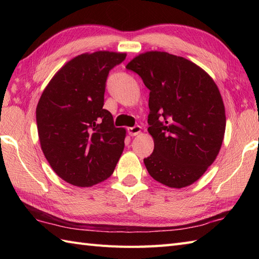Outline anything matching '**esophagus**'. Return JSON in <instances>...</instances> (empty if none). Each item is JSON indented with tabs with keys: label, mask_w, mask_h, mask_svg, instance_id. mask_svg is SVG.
<instances>
[{
	"label": "esophagus",
	"mask_w": 259,
	"mask_h": 259,
	"mask_svg": "<svg viewBox=\"0 0 259 259\" xmlns=\"http://www.w3.org/2000/svg\"><path fill=\"white\" fill-rule=\"evenodd\" d=\"M140 131H141V126L140 125H135V126H130V128H128V134L131 137H134V136H137L138 134H140Z\"/></svg>",
	"instance_id": "1"
}]
</instances>
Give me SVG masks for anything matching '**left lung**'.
Segmentation results:
<instances>
[{
    "instance_id": "obj_1",
    "label": "left lung",
    "mask_w": 259,
    "mask_h": 259,
    "mask_svg": "<svg viewBox=\"0 0 259 259\" xmlns=\"http://www.w3.org/2000/svg\"><path fill=\"white\" fill-rule=\"evenodd\" d=\"M126 69L150 91L148 131L155 148L144 159L148 172L171 188L194 184L216 159L226 129L216 83L195 63L167 52L142 53Z\"/></svg>"
}]
</instances>
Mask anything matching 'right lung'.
<instances>
[{"mask_svg":"<svg viewBox=\"0 0 259 259\" xmlns=\"http://www.w3.org/2000/svg\"><path fill=\"white\" fill-rule=\"evenodd\" d=\"M124 53L98 51L71 60L53 76L36 107L38 139L60 178L90 187L112 175L124 148L125 130L103 109L110 70Z\"/></svg>","mask_w":259,"mask_h":259,"instance_id":"right-lung-1","label":"right lung"}]
</instances>
